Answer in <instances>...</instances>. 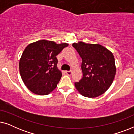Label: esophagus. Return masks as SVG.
<instances>
[{
	"instance_id": "esophagus-1",
	"label": "esophagus",
	"mask_w": 134,
	"mask_h": 134,
	"mask_svg": "<svg viewBox=\"0 0 134 134\" xmlns=\"http://www.w3.org/2000/svg\"><path fill=\"white\" fill-rule=\"evenodd\" d=\"M66 74L68 76H71V74H72V71H66Z\"/></svg>"
}]
</instances>
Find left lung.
Wrapping results in <instances>:
<instances>
[{
  "mask_svg": "<svg viewBox=\"0 0 134 134\" xmlns=\"http://www.w3.org/2000/svg\"><path fill=\"white\" fill-rule=\"evenodd\" d=\"M82 59L83 77L75 87L82 96L96 98L105 92L114 80L116 74L115 58L112 53L99 44L74 43Z\"/></svg>",
  "mask_w": 134,
  "mask_h": 134,
  "instance_id": "obj_1",
  "label": "left lung"
}]
</instances>
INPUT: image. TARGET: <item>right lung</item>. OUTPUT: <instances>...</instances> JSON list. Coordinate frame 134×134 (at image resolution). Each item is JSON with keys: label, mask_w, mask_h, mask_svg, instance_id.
<instances>
[{"label": "right lung", "mask_w": 134, "mask_h": 134, "mask_svg": "<svg viewBox=\"0 0 134 134\" xmlns=\"http://www.w3.org/2000/svg\"><path fill=\"white\" fill-rule=\"evenodd\" d=\"M68 44L42 40L25 47L19 60V72L25 85L32 93L47 95L57 86L62 74L56 56Z\"/></svg>", "instance_id": "obj_1"}]
</instances>
